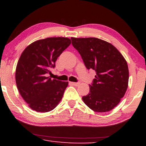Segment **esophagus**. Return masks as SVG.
<instances>
[{
    "mask_svg": "<svg viewBox=\"0 0 146 146\" xmlns=\"http://www.w3.org/2000/svg\"><path fill=\"white\" fill-rule=\"evenodd\" d=\"M71 84H72L73 86H78L80 84H79L78 82H70Z\"/></svg>",
    "mask_w": 146,
    "mask_h": 146,
    "instance_id": "esophagus-1",
    "label": "esophagus"
}]
</instances>
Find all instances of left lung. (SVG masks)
Returning <instances> with one entry per match:
<instances>
[{"label": "left lung", "instance_id": "8db88e82", "mask_svg": "<svg viewBox=\"0 0 146 146\" xmlns=\"http://www.w3.org/2000/svg\"><path fill=\"white\" fill-rule=\"evenodd\" d=\"M71 39L86 67L97 74L90 85V93L82 97L84 102L95 112L110 111L119 104L127 89L126 60L114 46L105 40L94 37Z\"/></svg>", "mask_w": 146, "mask_h": 146}]
</instances>
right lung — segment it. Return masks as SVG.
Returning <instances> with one entry per match:
<instances>
[{"label": "right lung", "instance_id": "right-lung-1", "mask_svg": "<svg viewBox=\"0 0 146 146\" xmlns=\"http://www.w3.org/2000/svg\"><path fill=\"white\" fill-rule=\"evenodd\" d=\"M66 37H50L36 40L27 47L17 62L15 80L20 94L36 112L53 110L62 98L68 82L48 76L56 59L70 45Z\"/></svg>", "mask_w": 146, "mask_h": 146}]
</instances>
